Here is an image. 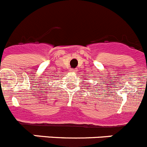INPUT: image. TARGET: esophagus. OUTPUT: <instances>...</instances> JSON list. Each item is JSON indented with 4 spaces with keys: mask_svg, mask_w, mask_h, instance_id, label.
Wrapping results in <instances>:
<instances>
[{
    "mask_svg": "<svg viewBox=\"0 0 147 147\" xmlns=\"http://www.w3.org/2000/svg\"><path fill=\"white\" fill-rule=\"evenodd\" d=\"M71 71H76V69H74V68H72V69H71Z\"/></svg>",
    "mask_w": 147,
    "mask_h": 147,
    "instance_id": "34e87169",
    "label": "esophagus"
}]
</instances>
